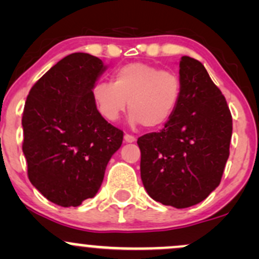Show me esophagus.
Here are the masks:
<instances>
[{
  "instance_id": "34e87169",
  "label": "esophagus",
  "mask_w": 259,
  "mask_h": 259,
  "mask_svg": "<svg viewBox=\"0 0 259 259\" xmlns=\"http://www.w3.org/2000/svg\"><path fill=\"white\" fill-rule=\"evenodd\" d=\"M124 140H125V143H135L137 142V138L133 137V135H130V134H125Z\"/></svg>"
}]
</instances>
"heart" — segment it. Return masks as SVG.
<instances>
[{
    "instance_id": "heart-1",
    "label": "heart",
    "mask_w": 259,
    "mask_h": 259,
    "mask_svg": "<svg viewBox=\"0 0 259 259\" xmlns=\"http://www.w3.org/2000/svg\"><path fill=\"white\" fill-rule=\"evenodd\" d=\"M180 94L182 82L177 74L144 62H132L115 70L113 83L96 82L93 100L109 121H116L129 103L133 124L155 129L173 116Z\"/></svg>"
}]
</instances>
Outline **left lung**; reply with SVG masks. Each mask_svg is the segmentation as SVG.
Returning a JSON list of instances; mask_svg holds the SVG:
<instances>
[{"label": "left lung", "mask_w": 259, "mask_h": 259, "mask_svg": "<svg viewBox=\"0 0 259 259\" xmlns=\"http://www.w3.org/2000/svg\"><path fill=\"white\" fill-rule=\"evenodd\" d=\"M180 100L159 133L138 139L140 176L148 194L174 208L204 200L221 183L229 156L232 115L202 62H179Z\"/></svg>", "instance_id": "obj_1"}]
</instances>
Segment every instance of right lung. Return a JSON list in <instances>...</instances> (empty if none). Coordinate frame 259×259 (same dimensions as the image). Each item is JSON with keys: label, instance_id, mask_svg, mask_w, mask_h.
<instances>
[{"label": "right lung", "instance_id": "1", "mask_svg": "<svg viewBox=\"0 0 259 259\" xmlns=\"http://www.w3.org/2000/svg\"><path fill=\"white\" fill-rule=\"evenodd\" d=\"M106 70L99 57L75 52L31 88L22 115L28 179L50 202L77 207L95 197L122 132L96 109L93 88Z\"/></svg>", "mask_w": 259, "mask_h": 259}]
</instances>
